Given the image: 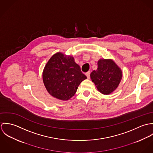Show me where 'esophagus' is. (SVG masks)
<instances>
[{"instance_id": "1", "label": "esophagus", "mask_w": 153, "mask_h": 153, "mask_svg": "<svg viewBox=\"0 0 153 153\" xmlns=\"http://www.w3.org/2000/svg\"><path fill=\"white\" fill-rule=\"evenodd\" d=\"M85 75L87 76V77L89 79V78H90V72H87V73L85 74Z\"/></svg>"}]
</instances>
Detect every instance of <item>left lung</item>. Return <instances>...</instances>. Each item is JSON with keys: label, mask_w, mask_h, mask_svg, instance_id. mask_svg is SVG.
Instances as JSON below:
<instances>
[{"label": "left lung", "mask_w": 153, "mask_h": 153, "mask_svg": "<svg viewBox=\"0 0 153 153\" xmlns=\"http://www.w3.org/2000/svg\"><path fill=\"white\" fill-rule=\"evenodd\" d=\"M92 81L99 92L109 95L118 87L123 76L121 68L111 59H101L98 68L90 74Z\"/></svg>", "instance_id": "obj_1"}]
</instances>
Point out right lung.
I'll use <instances>...</instances> for the list:
<instances>
[{"mask_svg":"<svg viewBox=\"0 0 153 153\" xmlns=\"http://www.w3.org/2000/svg\"><path fill=\"white\" fill-rule=\"evenodd\" d=\"M87 78L74 57L62 52L51 56L42 73L44 85L48 93L62 101L71 98L81 82Z\"/></svg>","mask_w":153,"mask_h":153,"instance_id":"add662e5","label":"right lung"}]
</instances>
